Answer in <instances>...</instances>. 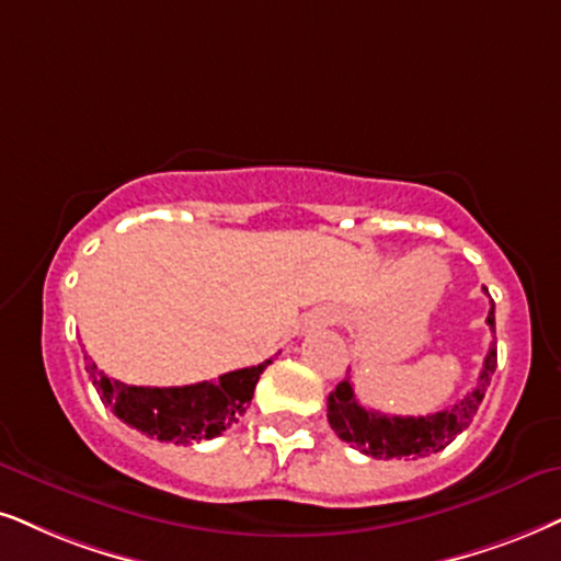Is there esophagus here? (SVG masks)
<instances>
[{"mask_svg":"<svg viewBox=\"0 0 561 561\" xmlns=\"http://www.w3.org/2000/svg\"><path fill=\"white\" fill-rule=\"evenodd\" d=\"M323 323H333V316L331 313H323Z\"/></svg>","mask_w":561,"mask_h":561,"instance_id":"34e87169","label":"esophagus"}]
</instances>
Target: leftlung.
I'll return each instance as SVG.
<instances>
[{"label": "left lung", "mask_w": 561, "mask_h": 561, "mask_svg": "<svg viewBox=\"0 0 561 561\" xmlns=\"http://www.w3.org/2000/svg\"><path fill=\"white\" fill-rule=\"evenodd\" d=\"M486 323L494 331V302L489 308ZM494 367H497V346L492 342L477 386L458 403H453L450 409L435 411V414L427 416H388L380 414V411L365 409L354 396L352 378L346 373L336 391H331L329 396V424L344 443H352L354 448L363 450L370 458H422L430 456V453H439L477 416Z\"/></svg>", "instance_id": "1"}]
</instances>
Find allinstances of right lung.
Returning a JSON list of instances; mask_svg holds the SVG:
<instances>
[{"mask_svg":"<svg viewBox=\"0 0 561 561\" xmlns=\"http://www.w3.org/2000/svg\"><path fill=\"white\" fill-rule=\"evenodd\" d=\"M272 363L274 357H268L266 363L225 373L217 380L175 388L126 386L122 380H111L95 363H88L84 370L118 420L160 443L191 445L222 435L245 414L261 373Z\"/></svg>","mask_w":561,"mask_h":561,"instance_id":"right-lung-1","label":"right lung"}]
</instances>
